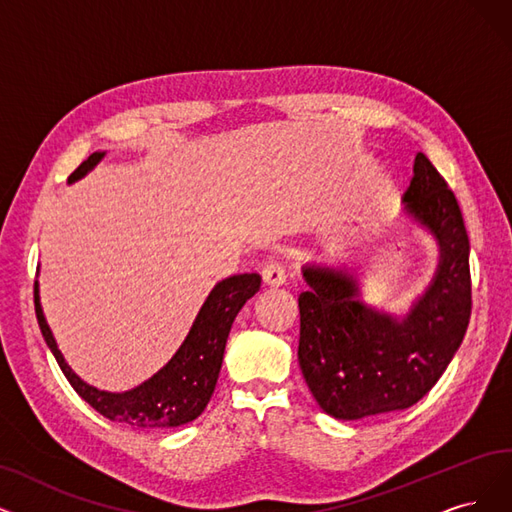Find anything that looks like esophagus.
<instances>
[{"mask_svg": "<svg viewBox=\"0 0 512 512\" xmlns=\"http://www.w3.org/2000/svg\"><path fill=\"white\" fill-rule=\"evenodd\" d=\"M262 281L267 283V285H271V288H279V285H283L285 283V271H283V267L279 262H269V264H264V269H262Z\"/></svg>", "mask_w": 512, "mask_h": 512, "instance_id": "34e87169", "label": "esophagus"}]
</instances>
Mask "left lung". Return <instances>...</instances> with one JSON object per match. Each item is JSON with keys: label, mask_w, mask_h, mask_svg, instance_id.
Listing matches in <instances>:
<instances>
[{"label": "left lung", "mask_w": 512, "mask_h": 512, "mask_svg": "<svg viewBox=\"0 0 512 512\" xmlns=\"http://www.w3.org/2000/svg\"><path fill=\"white\" fill-rule=\"evenodd\" d=\"M405 212L431 231L441 262L431 288L403 321L357 300L355 281L334 269H304L298 296V361L319 407L340 420L418 403L456 355L473 309L470 241L454 191L424 153L403 193Z\"/></svg>", "instance_id": "8db88e82"}]
</instances>
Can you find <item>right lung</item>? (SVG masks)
<instances>
[{"instance_id": "1", "label": "right lung", "mask_w": 512, "mask_h": 512, "mask_svg": "<svg viewBox=\"0 0 512 512\" xmlns=\"http://www.w3.org/2000/svg\"><path fill=\"white\" fill-rule=\"evenodd\" d=\"M105 153H92L81 166L69 176L77 180L92 170ZM260 290V275L243 273L220 281L208 300L203 302L201 311L191 327L187 340L182 342L178 353L170 363L128 393H105L79 380L71 367L60 355L54 336L44 319L42 304H39L37 283H35V315L39 330L44 334L46 344L56 357L60 370L67 376L75 393L88 401L98 414L113 422H121L136 428H172L193 422L214 393V386L220 374L224 346L231 332V325L241 311L245 300H250Z\"/></svg>"}]
</instances>
